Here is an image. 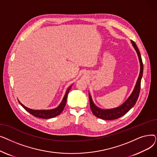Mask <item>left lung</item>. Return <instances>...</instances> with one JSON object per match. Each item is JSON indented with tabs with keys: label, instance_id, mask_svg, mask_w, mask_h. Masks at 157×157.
Here are the masks:
<instances>
[{
	"label": "left lung",
	"instance_id": "8db88e82",
	"mask_svg": "<svg viewBox=\"0 0 157 157\" xmlns=\"http://www.w3.org/2000/svg\"><path fill=\"white\" fill-rule=\"evenodd\" d=\"M131 43H132V45L137 53L139 60L140 62V66H141V67H140V74H139V76L137 83L136 85L134 91L132 93L131 95L128 97V99L121 106L114 109H105V110L97 108V107L93 102L92 97L89 94L90 108H91V110L93 114L96 117L98 118H101L105 120H112L119 118L122 116H123L124 114H125L132 108L138 99L140 90H141V78H142L143 73V63L141 54H140L139 50L136 44L132 40H131Z\"/></svg>",
	"mask_w": 157,
	"mask_h": 157
}]
</instances>
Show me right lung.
Here are the masks:
<instances>
[{
	"label": "right lung",
	"mask_w": 157,
	"mask_h": 157,
	"mask_svg": "<svg viewBox=\"0 0 157 157\" xmlns=\"http://www.w3.org/2000/svg\"><path fill=\"white\" fill-rule=\"evenodd\" d=\"M70 89H71V86L67 90V92H66L61 104L59 105L58 108L53 109H51V110H33V109H30L27 108V107H25V106H24L20 101H19V103L21 105L23 108L27 111H28L29 113H30L32 115H33V116H34L36 117L40 118H44V119H49V118H54V117L58 116V115H59L63 110L65 104H66V101H67V95H68V93H69V91L70 90Z\"/></svg>",
	"instance_id": "obj_1"
}]
</instances>
